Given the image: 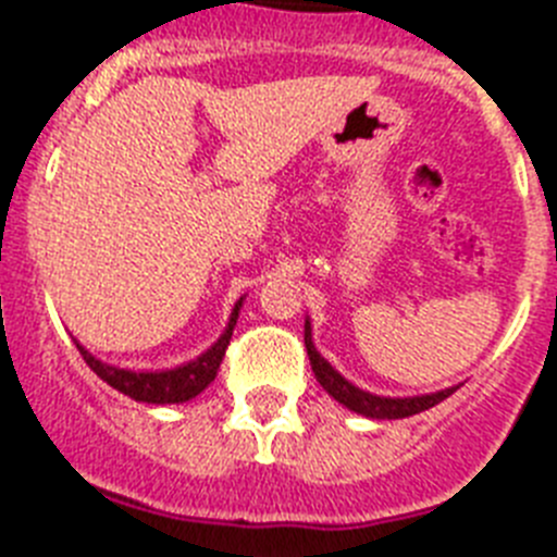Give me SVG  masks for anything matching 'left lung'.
Listing matches in <instances>:
<instances>
[{
	"mask_svg": "<svg viewBox=\"0 0 557 557\" xmlns=\"http://www.w3.org/2000/svg\"><path fill=\"white\" fill-rule=\"evenodd\" d=\"M305 347H307V356H310V367L315 372V379L330 395H333L335 401L344 404L347 410L358 412V416H367V418H407V416H416V412H424L435 404H441L444 398L455 393L458 387H449V389H441V393H430V395H412V398H384V395H372L367 389H358L356 384L344 379L342 372L335 370L330 364L327 358L321 356L315 350V344H312V327H310V319L305 321Z\"/></svg>",
	"mask_w": 557,
	"mask_h": 557,
	"instance_id": "1",
	"label": "left lung"
}]
</instances>
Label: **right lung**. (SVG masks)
Wrapping results in <instances>:
<instances>
[{"label":"right lung","mask_w":557,"mask_h":557,"mask_svg":"<svg viewBox=\"0 0 557 557\" xmlns=\"http://www.w3.org/2000/svg\"><path fill=\"white\" fill-rule=\"evenodd\" d=\"M238 310H242V298L236 301L233 312H230L227 327H224L222 338L210 347L207 352H201L199 358H193L187 364L173 367V370H156V372H136V370H124V367H113L99 361L96 356L76 344L82 352V358L87 361V367L99 375L102 381H108L110 387L124 393L133 401H145V404H185L190 398L201 393V389L215 379L219 372V364H222L224 350H227L230 335H233V327H236Z\"/></svg>","instance_id":"add662e5"}]
</instances>
